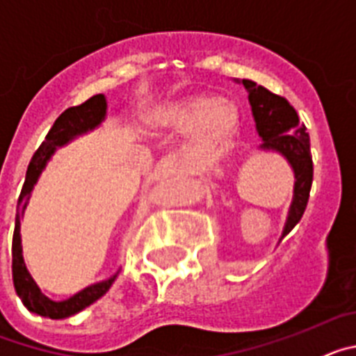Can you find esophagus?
<instances>
[{
  "mask_svg": "<svg viewBox=\"0 0 356 356\" xmlns=\"http://www.w3.org/2000/svg\"><path fill=\"white\" fill-rule=\"evenodd\" d=\"M178 171V162H176L175 156H165V159L160 160L159 163H156L155 171H153V175L155 176H171L175 175V172Z\"/></svg>",
  "mask_w": 356,
  "mask_h": 356,
  "instance_id": "esophagus-1",
  "label": "esophagus"
}]
</instances>
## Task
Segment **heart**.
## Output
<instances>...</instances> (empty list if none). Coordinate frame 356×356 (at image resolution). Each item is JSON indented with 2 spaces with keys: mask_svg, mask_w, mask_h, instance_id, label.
Masks as SVG:
<instances>
[{
  "mask_svg": "<svg viewBox=\"0 0 356 356\" xmlns=\"http://www.w3.org/2000/svg\"><path fill=\"white\" fill-rule=\"evenodd\" d=\"M156 121L163 128L188 134L184 147V160L187 163H200L225 149L238 130L237 108L210 94H197L169 103Z\"/></svg>",
  "mask_w": 356,
  "mask_h": 356,
  "instance_id": "b5f03b06",
  "label": "heart"
}]
</instances>
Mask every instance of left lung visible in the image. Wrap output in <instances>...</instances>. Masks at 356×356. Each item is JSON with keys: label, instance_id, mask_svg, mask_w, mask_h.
I'll return each instance as SVG.
<instances>
[{"label": "left lung", "instance_id": "8db88e82", "mask_svg": "<svg viewBox=\"0 0 356 356\" xmlns=\"http://www.w3.org/2000/svg\"><path fill=\"white\" fill-rule=\"evenodd\" d=\"M248 90L251 112H253L257 134L262 139L259 149L275 151L284 156L294 172V193L285 219L282 238L294 228L303 217L312 187L314 163L310 155V137L301 124L298 112L285 97L273 94L262 85L251 80H235Z\"/></svg>", "mask_w": 356, "mask_h": 356}]
</instances>
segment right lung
I'll use <instances>...</instances> for the list:
<instances>
[{"label":"right lung","mask_w":356,"mask_h":356,"mask_svg":"<svg viewBox=\"0 0 356 356\" xmlns=\"http://www.w3.org/2000/svg\"><path fill=\"white\" fill-rule=\"evenodd\" d=\"M106 115V97L103 94H96L90 99L78 106H71L65 112L58 115L51 130L46 135V140L35 151V155L31 159L30 165L26 171V180H24L23 191L17 201V213H15V228L14 238H12V278H14V287L17 296L21 298L24 307L30 312L37 316L49 317V319H65L74 314L81 312L83 308L97 301L103 294H106L112 284L118 278L119 271L114 276L97 282V284L85 287L83 291L76 292L71 296L69 300L64 301H53L48 296L40 292L39 285L35 280L31 278L28 273L26 264L23 259V246H21V216L24 213L28 207V200L31 196V191L35 187L39 176L42 175L44 168L48 165L49 159L56 151V147L65 146L72 139H76L78 135H83L87 131H92L105 121Z\"/></svg>","instance_id":"add662e5"}]
</instances>
